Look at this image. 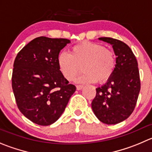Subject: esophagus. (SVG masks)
Returning a JSON list of instances; mask_svg holds the SVG:
<instances>
[{"label": "esophagus", "instance_id": "1", "mask_svg": "<svg viewBox=\"0 0 152 152\" xmlns=\"http://www.w3.org/2000/svg\"><path fill=\"white\" fill-rule=\"evenodd\" d=\"M83 88V85H77V86H76V89H77V90H81Z\"/></svg>", "mask_w": 152, "mask_h": 152}]
</instances>
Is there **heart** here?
Wrapping results in <instances>:
<instances>
[{
    "instance_id": "obj_1",
    "label": "heart",
    "mask_w": 152,
    "mask_h": 152,
    "mask_svg": "<svg viewBox=\"0 0 152 152\" xmlns=\"http://www.w3.org/2000/svg\"><path fill=\"white\" fill-rule=\"evenodd\" d=\"M116 62L114 51L91 41L79 42L69 54L61 52L57 58L59 70L67 81L73 80L83 66L84 72L76 79L78 83H105L113 76Z\"/></svg>"
}]
</instances>
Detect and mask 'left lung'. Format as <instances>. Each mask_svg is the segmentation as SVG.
<instances>
[{
	"label": "left lung",
	"instance_id": "1",
	"mask_svg": "<svg viewBox=\"0 0 152 152\" xmlns=\"http://www.w3.org/2000/svg\"><path fill=\"white\" fill-rule=\"evenodd\" d=\"M99 39L113 46L117 62L108 82L96 88L91 107L101 122L116 124L127 119L135 109L140 91L138 63L130 48L122 41L111 37Z\"/></svg>",
	"mask_w": 152,
	"mask_h": 152
}]
</instances>
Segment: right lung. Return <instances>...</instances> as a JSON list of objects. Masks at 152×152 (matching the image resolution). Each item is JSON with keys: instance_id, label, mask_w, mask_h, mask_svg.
Returning <instances> with one entry per match:
<instances>
[{"instance_id": "right-lung-1", "label": "right lung", "mask_w": 152, "mask_h": 152, "mask_svg": "<svg viewBox=\"0 0 152 152\" xmlns=\"http://www.w3.org/2000/svg\"><path fill=\"white\" fill-rule=\"evenodd\" d=\"M70 42L39 37L24 46L13 64L12 88L18 110L37 124L58 120L76 91L62 76L57 64L61 50Z\"/></svg>"}]
</instances>
